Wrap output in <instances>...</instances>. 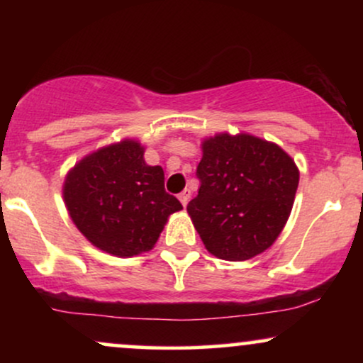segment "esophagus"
<instances>
[{"label":"esophagus","mask_w":363,"mask_h":363,"mask_svg":"<svg viewBox=\"0 0 363 363\" xmlns=\"http://www.w3.org/2000/svg\"><path fill=\"white\" fill-rule=\"evenodd\" d=\"M189 198H191V191H189V189H184L181 194H179V199H181L182 206L187 205V201H189Z\"/></svg>","instance_id":"34e87169"}]
</instances>
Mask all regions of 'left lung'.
<instances>
[{"label": "left lung", "instance_id": "1", "mask_svg": "<svg viewBox=\"0 0 363 363\" xmlns=\"http://www.w3.org/2000/svg\"><path fill=\"white\" fill-rule=\"evenodd\" d=\"M196 176L198 196L187 213L213 256L245 261L277 240L298 186L297 165L278 145L251 135H216L203 143Z\"/></svg>", "mask_w": 363, "mask_h": 363}]
</instances>
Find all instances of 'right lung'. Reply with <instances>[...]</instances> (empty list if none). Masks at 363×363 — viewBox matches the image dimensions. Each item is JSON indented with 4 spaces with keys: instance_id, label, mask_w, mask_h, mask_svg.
<instances>
[{
    "instance_id": "1",
    "label": "right lung",
    "mask_w": 363,
    "mask_h": 363,
    "mask_svg": "<svg viewBox=\"0 0 363 363\" xmlns=\"http://www.w3.org/2000/svg\"><path fill=\"white\" fill-rule=\"evenodd\" d=\"M143 152L133 140L97 150L69 170L62 189L78 230L119 257L150 251L169 215L182 210L165 191L164 170L145 164Z\"/></svg>"
}]
</instances>
